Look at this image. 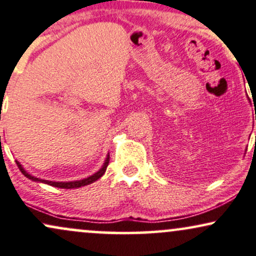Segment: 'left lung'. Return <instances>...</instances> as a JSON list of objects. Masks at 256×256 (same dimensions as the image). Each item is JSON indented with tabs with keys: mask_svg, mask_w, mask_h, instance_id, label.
<instances>
[{
	"mask_svg": "<svg viewBox=\"0 0 256 256\" xmlns=\"http://www.w3.org/2000/svg\"><path fill=\"white\" fill-rule=\"evenodd\" d=\"M255 119H256V118H255Z\"/></svg>",
	"mask_w": 256,
	"mask_h": 256,
	"instance_id": "8db88e82",
	"label": "left lung"
}]
</instances>
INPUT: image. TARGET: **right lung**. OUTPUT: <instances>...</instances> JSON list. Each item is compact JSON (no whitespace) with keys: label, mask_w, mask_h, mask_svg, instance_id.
Wrapping results in <instances>:
<instances>
[{"label":"right lung","mask_w":256,"mask_h":256,"mask_svg":"<svg viewBox=\"0 0 256 256\" xmlns=\"http://www.w3.org/2000/svg\"><path fill=\"white\" fill-rule=\"evenodd\" d=\"M0 142H1V136H0ZM16 162L18 167L21 170V173H22L24 176L28 178L30 180L32 181H36V182H42V184H50V186H54V187H58V188H78V187H82V186H87V184H92V182H95V181L98 180L102 175L104 174V172H106L107 169V166H108L110 163V154H107L106 156V160H104L102 167H101L96 173H94L93 175H90V176L86 178H82V180H76V181H66V182H62V181H50V180H44V178H36V176H33L32 174H30L28 172H26L22 166L20 164L19 161H15Z\"/></svg>","instance_id":"right-lung-1"}]
</instances>
